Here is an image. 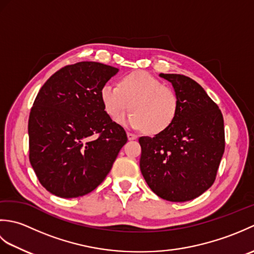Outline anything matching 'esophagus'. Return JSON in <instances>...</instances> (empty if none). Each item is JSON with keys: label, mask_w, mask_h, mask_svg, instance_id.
Returning <instances> with one entry per match:
<instances>
[{"label": "esophagus", "mask_w": 254, "mask_h": 254, "mask_svg": "<svg viewBox=\"0 0 254 254\" xmlns=\"http://www.w3.org/2000/svg\"><path fill=\"white\" fill-rule=\"evenodd\" d=\"M127 138H128V139H130V141H132V139H135V138L137 137V135H136V134H134V133H131V132H127Z\"/></svg>", "instance_id": "esophagus-1"}]
</instances>
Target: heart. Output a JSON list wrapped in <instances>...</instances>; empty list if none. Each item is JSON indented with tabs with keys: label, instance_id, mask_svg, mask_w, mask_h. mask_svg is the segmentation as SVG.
Returning <instances> with one entry per match:
<instances>
[{
	"label": "heart",
	"instance_id": "heart-1",
	"mask_svg": "<svg viewBox=\"0 0 254 254\" xmlns=\"http://www.w3.org/2000/svg\"><path fill=\"white\" fill-rule=\"evenodd\" d=\"M105 111L111 119H118L131 109L127 118L132 127L146 128L157 134L168 128L177 117L178 95L169 85L145 71L124 75L119 85L105 84L100 89Z\"/></svg>",
	"mask_w": 254,
	"mask_h": 254
}]
</instances>
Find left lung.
Wrapping results in <instances>:
<instances>
[{"mask_svg": "<svg viewBox=\"0 0 254 254\" xmlns=\"http://www.w3.org/2000/svg\"><path fill=\"white\" fill-rule=\"evenodd\" d=\"M178 95L177 117L154 137H139L142 175L161 198L186 202L212 187L225 150L224 118L201 85L180 74H160Z\"/></svg>", "mask_w": 254, "mask_h": 254, "instance_id": "1", "label": "left lung"}]
</instances>
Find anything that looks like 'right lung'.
<instances>
[{"label":"right lung","mask_w":254,"mask_h":254,"mask_svg":"<svg viewBox=\"0 0 254 254\" xmlns=\"http://www.w3.org/2000/svg\"><path fill=\"white\" fill-rule=\"evenodd\" d=\"M118 68L78 62L47 80L28 120L29 161L46 190L60 197L88 194L105 180L127 141L107 115L100 89Z\"/></svg>","instance_id":"right-lung-1"}]
</instances>
